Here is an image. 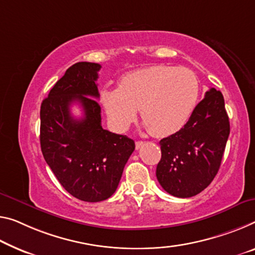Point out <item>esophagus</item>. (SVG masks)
<instances>
[{
	"instance_id": "1",
	"label": "esophagus",
	"mask_w": 255,
	"mask_h": 255,
	"mask_svg": "<svg viewBox=\"0 0 255 255\" xmlns=\"http://www.w3.org/2000/svg\"><path fill=\"white\" fill-rule=\"evenodd\" d=\"M143 143H144L143 141H136V142H135V148H136V149H139V148L142 147Z\"/></svg>"
}]
</instances>
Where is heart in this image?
Segmentation results:
<instances>
[{"mask_svg":"<svg viewBox=\"0 0 255 255\" xmlns=\"http://www.w3.org/2000/svg\"><path fill=\"white\" fill-rule=\"evenodd\" d=\"M199 91L193 70L156 65L125 74L117 89L104 88L100 101L117 131L127 130L139 108L152 135L168 136L181 130L193 116Z\"/></svg>","mask_w":255,"mask_h":255,"instance_id":"obj_1","label":"heart"}]
</instances>
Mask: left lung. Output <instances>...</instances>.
I'll return each instance as SVG.
<instances>
[{
	"instance_id": "8db88e82",
	"label": "left lung",
	"mask_w": 255,
	"mask_h": 255,
	"mask_svg": "<svg viewBox=\"0 0 255 255\" xmlns=\"http://www.w3.org/2000/svg\"><path fill=\"white\" fill-rule=\"evenodd\" d=\"M229 133L222 93L210 89L185 127L159 141L156 177L163 189L180 198L204 190L220 168Z\"/></svg>"
}]
</instances>
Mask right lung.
Wrapping results in <instances>:
<instances>
[{"mask_svg":"<svg viewBox=\"0 0 255 255\" xmlns=\"http://www.w3.org/2000/svg\"><path fill=\"white\" fill-rule=\"evenodd\" d=\"M95 62H76L51 89L41 105L42 154L61 186L81 201H105L115 193L125 164L134 150L127 135L104 130L96 99L98 72ZM78 102L84 117L70 114Z\"/></svg>","mask_w":255,"mask_h":255,"instance_id":"obj_1","label":"right lung"}]
</instances>
